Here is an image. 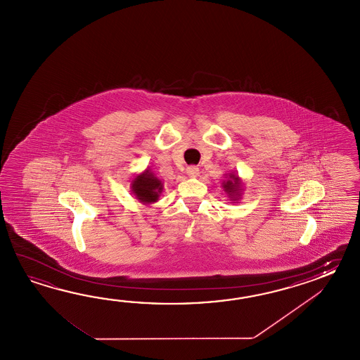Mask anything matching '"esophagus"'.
I'll list each match as a JSON object with an SVG mask.
<instances>
[{
    "label": "esophagus",
    "mask_w": 360,
    "mask_h": 360,
    "mask_svg": "<svg viewBox=\"0 0 360 360\" xmlns=\"http://www.w3.org/2000/svg\"><path fill=\"white\" fill-rule=\"evenodd\" d=\"M198 167H195V166H189V167L186 169V175L189 177H197L198 176Z\"/></svg>",
    "instance_id": "esophagus-1"
}]
</instances>
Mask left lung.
Returning a JSON list of instances; mask_svg holds the SVG:
<instances>
[{
	"label": "left lung",
	"mask_w": 360,
	"mask_h": 360,
	"mask_svg": "<svg viewBox=\"0 0 360 360\" xmlns=\"http://www.w3.org/2000/svg\"><path fill=\"white\" fill-rule=\"evenodd\" d=\"M224 176L225 180L221 183L222 189L226 193L231 203H237L243 194V181L240 177L238 176L237 172L225 174Z\"/></svg>",
	"instance_id": "obj_1"
}]
</instances>
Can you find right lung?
Instances as JSON below:
<instances>
[{"label":"right lung","instance_id":"right-lung-1","mask_svg":"<svg viewBox=\"0 0 360 360\" xmlns=\"http://www.w3.org/2000/svg\"><path fill=\"white\" fill-rule=\"evenodd\" d=\"M131 193L143 205H152L161 197L163 183L155 176L150 167L144 169L131 180Z\"/></svg>","mask_w":360,"mask_h":360}]
</instances>
